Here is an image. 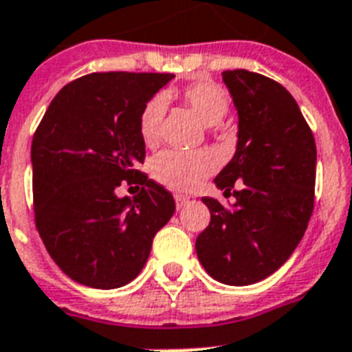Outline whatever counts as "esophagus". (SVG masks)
Wrapping results in <instances>:
<instances>
[{
	"label": "esophagus",
	"mask_w": 352,
	"mask_h": 352,
	"mask_svg": "<svg viewBox=\"0 0 352 352\" xmlns=\"http://www.w3.org/2000/svg\"><path fill=\"white\" fill-rule=\"evenodd\" d=\"M175 202H177V208L181 210V208H184L188 202H190V197H186V195H181V193H177L175 195Z\"/></svg>",
	"instance_id": "esophagus-1"
}]
</instances>
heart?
<instances>
[{
    "label": "heart",
    "mask_w": 352,
    "mask_h": 352,
    "mask_svg": "<svg viewBox=\"0 0 352 352\" xmlns=\"http://www.w3.org/2000/svg\"><path fill=\"white\" fill-rule=\"evenodd\" d=\"M182 101L201 117L206 124H219L230 111V96L221 85L202 79L184 87L179 92ZM166 113V101L153 96L144 104L139 117V133L146 146H153L161 135V124ZM151 175L157 182L175 191H191L210 175L215 161L206 151H161L151 161Z\"/></svg>",
    "instance_id": "obj_1"
}]
</instances>
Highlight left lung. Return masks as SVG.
Returning <instances> with one entry per match:
<instances>
[{"instance_id":"obj_1","label":"left lung","mask_w":352,"mask_h":352,"mask_svg":"<svg viewBox=\"0 0 352 352\" xmlns=\"http://www.w3.org/2000/svg\"><path fill=\"white\" fill-rule=\"evenodd\" d=\"M222 79L239 111V142L215 184L235 202L224 208L202 197L211 221L195 250L215 280L250 285L273 275L307 230L315 208L316 144L280 82L248 70H226Z\"/></svg>"}]
</instances>
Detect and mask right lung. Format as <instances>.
I'll list each match as a JSON object with an SVG mask.
<instances>
[{
    "label": "right lung",
    "instance_id": "right-lung-1",
    "mask_svg": "<svg viewBox=\"0 0 352 352\" xmlns=\"http://www.w3.org/2000/svg\"><path fill=\"white\" fill-rule=\"evenodd\" d=\"M173 74L94 72L54 97L32 139L36 228L72 280L116 289L135 278L153 236L175 211L164 186L139 170V117ZM121 184L142 191L117 197Z\"/></svg>",
    "mask_w": 352,
    "mask_h": 352
}]
</instances>
